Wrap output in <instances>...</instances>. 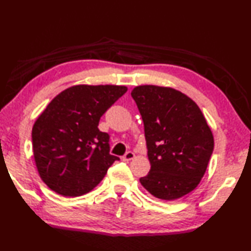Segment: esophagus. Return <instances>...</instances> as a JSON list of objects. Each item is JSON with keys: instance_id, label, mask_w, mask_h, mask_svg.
<instances>
[{"instance_id": "34e87169", "label": "esophagus", "mask_w": 251, "mask_h": 251, "mask_svg": "<svg viewBox=\"0 0 251 251\" xmlns=\"http://www.w3.org/2000/svg\"><path fill=\"white\" fill-rule=\"evenodd\" d=\"M134 156H135V154H134V152L127 151L126 153L124 156H122V160H124V161H131Z\"/></svg>"}]
</instances>
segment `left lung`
Instances as JSON below:
<instances>
[{"label":"left lung","mask_w":251,"mask_h":251,"mask_svg":"<svg viewBox=\"0 0 251 251\" xmlns=\"http://www.w3.org/2000/svg\"><path fill=\"white\" fill-rule=\"evenodd\" d=\"M131 96L142 115L150 172L140 178L154 197L175 200L194 191L205 173L214 138L202 112L174 88L143 85Z\"/></svg>","instance_id":"left-lung-1"}]
</instances>
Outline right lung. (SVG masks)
Segmentation results:
<instances>
[{
  "label": "right lung",
  "instance_id": "obj_1",
  "mask_svg": "<svg viewBox=\"0 0 251 251\" xmlns=\"http://www.w3.org/2000/svg\"><path fill=\"white\" fill-rule=\"evenodd\" d=\"M126 86L76 85L49 103L32 131L34 158L40 178L66 197L89 193L118 156L109 153V135L98 129L100 118Z\"/></svg>",
  "mask_w": 251,
  "mask_h": 251
}]
</instances>
